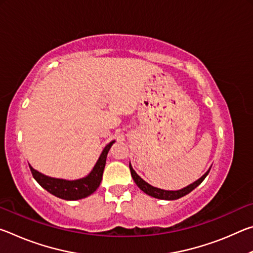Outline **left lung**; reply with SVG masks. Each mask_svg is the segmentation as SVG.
<instances>
[{
	"label": "left lung",
	"instance_id": "left-lung-1",
	"mask_svg": "<svg viewBox=\"0 0 253 253\" xmlns=\"http://www.w3.org/2000/svg\"><path fill=\"white\" fill-rule=\"evenodd\" d=\"M129 169H130V174L132 176V179H134L136 185L138 186L140 190H142L144 193H146L147 195L149 196H153V198H156V199H161V200H177L179 198H182V196L186 195L190 193V192H192L194 190V188L196 186H199L201 183H202L204 181V178L207 177V175L209 174L210 169L207 173H205L202 177H200L198 181H195L194 183L190 184V185L182 188V190H178V191H165V190H162V188H157V187H154L152 185H149V184L147 182H145L144 179L138 176L137 175V173L134 170V169L131 168V165L129 164Z\"/></svg>",
	"mask_w": 253,
	"mask_h": 253
}]
</instances>
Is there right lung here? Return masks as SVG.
<instances>
[{
    "label": "right lung",
    "instance_id": "right-lung-1",
    "mask_svg": "<svg viewBox=\"0 0 253 253\" xmlns=\"http://www.w3.org/2000/svg\"><path fill=\"white\" fill-rule=\"evenodd\" d=\"M114 143L115 140L110 142L104 148V151H102L99 158H98L96 165L93 166L92 170L87 175V176L79 179H75V181H68V179L46 176V175L34 169L30 164L29 168L31 169V173L34 179H36L44 190L48 191L49 193L52 195L57 196V198L67 201H76L87 198V196L92 194L100 185L102 179V173H104V169L106 165L107 154H108L111 145Z\"/></svg>",
    "mask_w": 253,
    "mask_h": 253
}]
</instances>
